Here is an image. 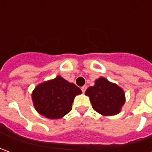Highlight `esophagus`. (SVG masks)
Segmentation results:
<instances>
[{"label": "esophagus", "instance_id": "esophagus-1", "mask_svg": "<svg viewBox=\"0 0 152 152\" xmlns=\"http://www.w3.org/2000/svg\"><path fill=\"white\" fill-rule=\"evenodd\" d=\"M86 89H87V87L86 86H83V87H81V91L83 93H85V91H86Z\"/></svg>", "mask_w": 152, "mask_h": 152}]
</instances>
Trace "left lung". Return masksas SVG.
Segmentation results:
<instances>
[{
	"instance_id": "8db88e82",
	"label": "left lung",
	"mask_w": 152,
	"mask_h": 152,
	"mask_svg": "<svg viewBox=\"0 0 152 152\" xmlns=\"http://www.w3.org/2000/svg\"><path fill=\"white\" fill-rule=\"evenodd\" d=\"M85 95L90 97L92 107L104 116H113L120 113L125 102V94L122 88L101 77L95 85L89 87Z\"/></svg>"
}]
</instances>
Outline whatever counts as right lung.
Returning a JSON list of instances; mask_svg holds the SVG:
<instances>
[{
  "label": "right lung",
  "instance_id": "obj_1",
  "mask_svg": "<svg viewBox=\"0 0 152 152\" xmlns=\"http://www.w3.org/2000/svg\"><path fill=\"white\" fill-rule=\"evenodd\" d=\"M82 91L58 75L38 85L32 93L34 106L39 113L47 118L58 119L72 110L74 97Z\"/></svg>",
  "mask_w": 152,
  "mask_h": 152
}]
</instances>
